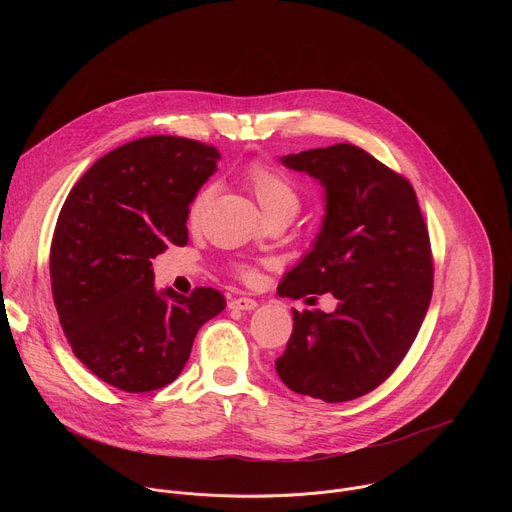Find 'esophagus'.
<instances>
[{
    "instance_id": "obj_1",
    "label": "esophagus",
    "mask_w": 512,
    "mask_h": 512,
    "mask_svg": "<svg viewBox=\"0 0 512 512\" xmlns=\"http://www.w3.org/2000/svg\"><path fill=\"white\" fill-rule=\"evenodd\" d=\"M233 310H255L257 308V302L253 300V298H235V300H231V304H229Z\"/></svg>"
}]
</instances>
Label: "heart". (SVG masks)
<instances>
[{
    "mask_svg": "<svg viewBox=\"0 0 512 512\" xmlns=\"http://www.w3.org/2000/svg\"><path fill=\"white\" fill-rule=\"evenodd\" d=\"M243 182L253 192V196L259 200L261 208L267 216H294L300 210L302 204V192L298 184L291 180L285 172L275 168L267 160H251L243 170ZM210 186H204L192 200L188 216L190 223H198L200 216L210 200ZM237 273L243 279H253L255 269L249 265H237Z\"/></svg>",
    "mask_w": 512,
    "mask_h": 512,
    "instance_id": "obj_1",
    "label": "heart"
}]
</instances>
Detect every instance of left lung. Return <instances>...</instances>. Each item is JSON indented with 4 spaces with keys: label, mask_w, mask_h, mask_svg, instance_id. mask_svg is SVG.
I'll list each match as a JSON object with an SVG mask.
<instances>
[{
    "label": "left lung",
    "mask_w": 512,
    "mask_h": 512,
    "mask_svg": "<svg viewBox=\"0 0 512 512\" xmlns=\"http://www.w3.org/2000/svg\"><path fill=\"white\" fill-rule=\"evenodd\" d=\"M281 162L324 184L326 216L314 249L277 294L330 291L340 304L334 314L294 310L275 371L300 395L352 401L393 375L421 328L433 291L427 225L411 182L352 143Z\"/></svg>",
    "instance_id": "obj_1"
}]
</instances>
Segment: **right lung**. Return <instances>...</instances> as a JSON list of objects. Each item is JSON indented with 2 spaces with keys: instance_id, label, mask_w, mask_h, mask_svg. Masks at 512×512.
Masks as SVG:
<instances>
[{
  "instance_id": "1",
  "label": "right lung",
  "mask_w": 512,
  "mask_h": 512,
  "mask_svg": "<svg viewBox=\"0 0 512 512\" xmlns=\"http://www.w3.org/2000/svg\"><path fill=\"white\" fill-rule=\"evenodd\" d=\"M214 145L150 135L99 158L68 192L50 245L52 298L75 356L107 385L148 393L184 369L225 296L156 291L152 259L188 243V206L216 170Z\"/></svg>"
}]
</instances>
